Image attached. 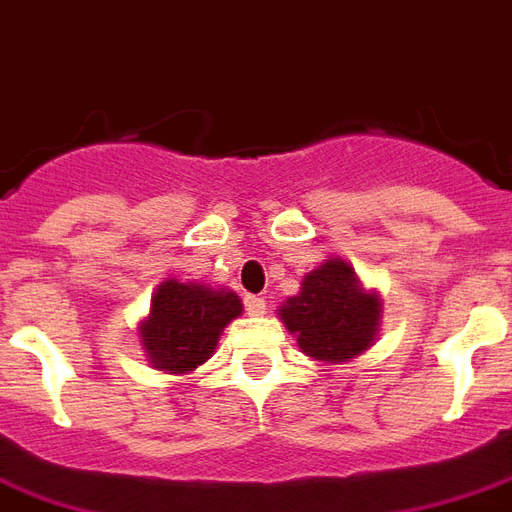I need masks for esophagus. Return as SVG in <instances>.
<instances>
[{"mask_svg": "<svg viewBox=\"0 0 512 512\" xmlns=\"http://www.w3.org/2000/svg\"><path fill=\"white\" fill-rule=\"evenodd\" d=\"M245 310H248V315H264L267 302H264V297H245Z\"/></svg>", "mask_w": 512, "mask_h": 512, "instance_id": "esophagus-1", "label": "esophagus"}]
</instances>
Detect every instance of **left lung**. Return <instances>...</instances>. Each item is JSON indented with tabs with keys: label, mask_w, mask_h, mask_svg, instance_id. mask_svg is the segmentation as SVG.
I'll return each instance as SVG.
<instances>
[{
	"label": "left lung",
	"mask_w": 512,
	"mask_h": 512,
	"mask_svg": "<svg viewBox=\"0 0 512 512\" xmlns=\"http://www.w3.org/2000/svg\"><path fill=\"white\" fill-rule=\"evenodd\" d=\"M380 310V297L364 291L348 261L326 259L307 272L297 297H288L278 315L307 356L337 364L375 343Z\"/></svg>",
	"instance_id": "8db88e82"
}]
</instances>
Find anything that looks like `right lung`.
Instances as JSON below:
<instances>
[{
	"label": "right lung",
	"instance_id": "right-lung-1",
	"mask_svg": "<svg viewBox=\"0 0 512 512\" xmlns=\"http://www.w3.org/2000/svg\"><path fill=\"white\" fill-rule=\"evenodd\" d=\"M242 313V302L226 288L164 280L140 324L142 348L156 370L188 375L213 356L224 326Z\"/></svg>",
	"mask_w": 512,
	"mask_h": 512
}]
</instances>
